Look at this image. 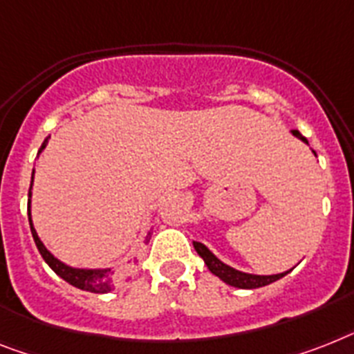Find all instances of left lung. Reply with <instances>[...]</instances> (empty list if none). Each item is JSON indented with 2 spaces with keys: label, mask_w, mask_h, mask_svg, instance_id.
<instances>
[{
  "label": "left lung",
  "mask_w": 354,
  "mask_h": 354,
  "mask_svg": "<svg viewBox=\"0 0 354 354\" xmlns=\"http://www.w3.org/2000/svg\"><path fill=\"white\" fill-rule=\"evenodd\" d=\"M293 136L302 139V141L308 145V139H306L299 130H293ZM315 156H317V153H315ZM194 248L198 255L203 257L206 266H208V270L212 271L213 275H217L218 279H223L226 284L233 286V288H241V289L262 288V286H268L271 284V282H275V280L282 279V277H286L289 271H291L289 270L286 271V273H279V275H250V273H242V271L233 270V268H230V266H226L224 262L218 261L217 257L213 255L212 251L204 246V244H201V242H194Z\"/></svg>",
  "instance_id": "1"
}]
</instances>
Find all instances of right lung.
<instances>
[{
  "label": "right lung",
  "instance_id": "right-lung-1",
  "mask_svg": "<svg viewBox=\"0 0 354 354\" xmlns=\"http://www.w3.org/2000/svg\"><path fill=\"white\" fill-rule=\"evenodd\" d=\"M48 142V137L45 139V142L41 145L39 151L43 150ZM32 179H34V171H32ZM32 188V186H30ZM28 197H30V189H28ZM28 223H30V232L32 236H34V242H36L37 250H39L41 257L45 259V262L50 266L52 270L57 273L63 280H66L68 284H72L74 288L84 289V291H90V293H108L112 291L115 282H118L119 275L113 270H75V268H70V266H65L63 262H59L52 255L50 251L43 246V242L39 241L36 230L32 226V218H30V198H28ZM150 233L146 236V242L150 241Z\"/></svg>",
  "mask_w": 354,
  "mask_h": 354
}]
</instances>
